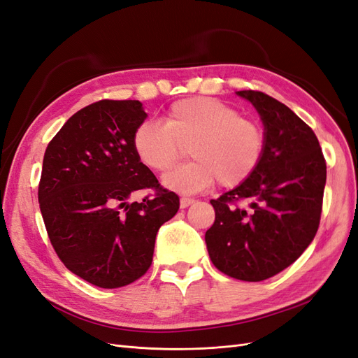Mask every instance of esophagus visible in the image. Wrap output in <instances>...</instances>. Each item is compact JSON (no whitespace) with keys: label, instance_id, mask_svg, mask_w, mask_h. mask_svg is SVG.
<instances>
[{"label":"esophagus","instance_id":"34e87169","mask_svg":"<svg viewBox=\"0 0 358 358\" xmlns=\"http://www.w3.org/2000/svg\"><path fill=\"white\" fill-rule=\"evenodd\" d=\"M194 203H196V200H194V199L182 197V199H180V208L185 209V208H188V206H191V204H194Z\"/></svg>","mask_w":358,"mask_h":358}]
</instances>
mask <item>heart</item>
<instances>
[{
    "instance_id": "b5f03b06",
    "label": "heart",
    "mask_w": 358,
    "mask_h": 358,
    "mask_svg": "<svg viewBox=\"0 0 358 358\" xmlns=\"http://www.w3.org/2000/svg\"><path fill=\"white\" fill-rule=\"evenodd\" d=\"M133 150L145 167L164 173L188 149L187 162L164 176V185L180 194H196L215 180L239 187L251 178L266 154L263 125L241 116L234 107L210 96H189L173 103L161 125L140 124L131 137Z\"/></svg>"
}]
</instances>
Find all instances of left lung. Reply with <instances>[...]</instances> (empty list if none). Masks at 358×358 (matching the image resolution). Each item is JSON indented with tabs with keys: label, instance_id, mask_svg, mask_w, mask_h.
Here are the masks:
<instances>
[{
	"label": "left lung",
	"instance_id": "obj_1",
	"mask_svg": "<svg viewBox=\"0 0 358 358\" xmlns=\"http://www.w3.org/2000/svg\"><path fill=\"white\" fill-rule=\"evenodd\" d=\"M237 94L262 116L266 154L245 183L210 200L215 222L204 239L220 272L259 282L294 263L315 237L327 166L315 133L289 107L259 91Z\"/></svg>",
	"mask_w": 358,
	"mask_h": 358
}]
</instances>
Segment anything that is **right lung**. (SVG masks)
Wrapping results in <instances>:
<instances>
[{"label": "right lung", "mask_w": 358, "mask_h": 358, "mask_svg": "<svg viewBox=\"0 0 358 358\" xmlns=\"http://www.w3.org/2000/svg\"><path fill=\"white\" fill-rule=\"evenodd\" d=\"M146 113L137 100H100L74 113L43 158L38 203L49 241L70 272L100 288L125 287L152 264L159 227L179 210L133 150ZM140 189L151 192L128 203Z\"/></svg>", "instance_id": "obj_1"}]
</instances>
